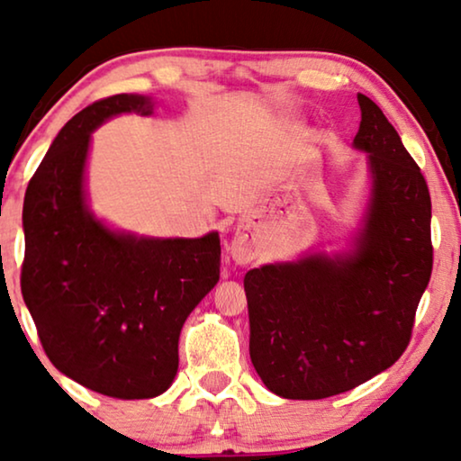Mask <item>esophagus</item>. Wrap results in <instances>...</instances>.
<instances>
[{"instance_id":"obj_1","label":"esophagus","mask_w":461,"mask_h":461,"mask_svg":"<svg viewBox=\"0 0 461 461\" xmlns=\"http://www.w3.org/2000/svg\"><path fill=\"white\" fill-rule=\"evenodd\" d=\"M231 257H233V260H236V263L246 265L254 258V252L249 249V244L242 242V240H236V242H233V246H231Z\"/></svg>"}]
</instances>
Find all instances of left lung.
Masks as SVG:
<instances>
[{
    "label": "left lung",
    "mask_w": 461,
    "mask_h": 461,
    "mask_svg": "<svg viewBox=\"0 0 461 461\" xmlns=\"http://www.w3.org/2000/svg\"><path fill=\"white\" fill-rule=\"evenodd\" d=\"M358 103L354 144L368 153L373 201L354 254L244 277L252 364L285 400L343 393L400 360L432 273L427 180L379 105Z\"/></svg>",
    "instance_id": "8db88e82"
}]
</instances>
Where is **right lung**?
<instances>
[{
  "instance_id": "1",
  "label": "right lung",
  "mask_w": 461,
  "mask_h": 461,
  "mask_svg": "<svg viewBox=\"0 0 461 461\" xmlns=\"http://www.w3.org/2000/svg\"><path fill=\"white\" fill-rule=\"evenodd\" d=\"M149 115L140 95L91 103L59 130L24 196L20 287L53 366L97 393L149 400L177 373L184 321L215 287L217 233L147 240L88 212L82 174L91 132L112 115Z\"/></svg>"
}]
</instances>
